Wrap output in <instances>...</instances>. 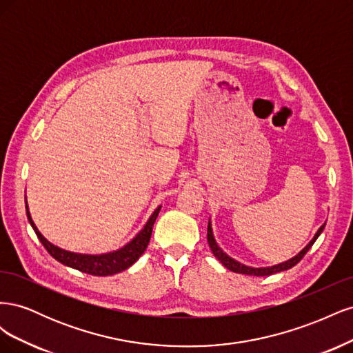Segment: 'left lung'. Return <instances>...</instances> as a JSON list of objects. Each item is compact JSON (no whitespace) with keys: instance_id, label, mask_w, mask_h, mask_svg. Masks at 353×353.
Masks as SVG:
<instances>
[{"instance_id":"obj_1","label":"left lung","mask_w":353,"mask_h":353,"mask_svg":"<svg viewBox=\"0 0 353 353\" xmlns=\"http://www.w3.org/2000/svg\"><path fill=\"white\" fill-rule=\"evenodd\" d=\"M324 227H325V223H323V225L319 227V230L315 232L314 239H312L311 241H309V243L305 245V248H303L301 252H299L296 256H293L292 259H288V261H285V262H281V263H279V265H274V266H265V268H253V266H248V265H244V263H240L239 261L232 259L231 256H228L225 252H223V250L219 248V245H218L215 237H213L210 219H209V223H208V243H209V248H210L212 253L215 254V258H216L223 266H225L227 270H230V271H232V272H237V274L263 276V275H272V274H276V272H281V271L293 268V266H294L296 263L301 262V259L307 253V250L312 248V244L316 241V239L319 237V234L323 232Z\"/></svg>"}]
</instances>
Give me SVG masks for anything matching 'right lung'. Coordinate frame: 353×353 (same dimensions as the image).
Segmentation results:
<instances>
[{
  "instance_id": "add662e5",
  "label": "right lung",
  "mask_w": 353,
  "mask_h": 353,
  "mask_svg": "<svg viewBox=\"0 0 353 353\" xmlns=\"http://www.w3.org/2000/svg\"><path fill=\"white\" fill-rule=\"evenodd\" d=\"M25 205H26V215H28V221L30 223V227L34 228L37 237L39 239L42 245H44L52 258L63 265L70 266V268H73V270H78L81 272L90 274V275H97V276H105V275H113L117 272H122V271L130 268V266L134 265L138 259H140V256L147 249L148 241H150L154 221L159 215L160 208H162V206H159L153 212V215L145 222L144 228L138 232L130 243H126L123 248L109 252V253L87 254V253H74V252L60 249L59 245H54L52 243H50L39 232L34 221H32L26 200H25Z\"/></svg>"
}]
</instances>
